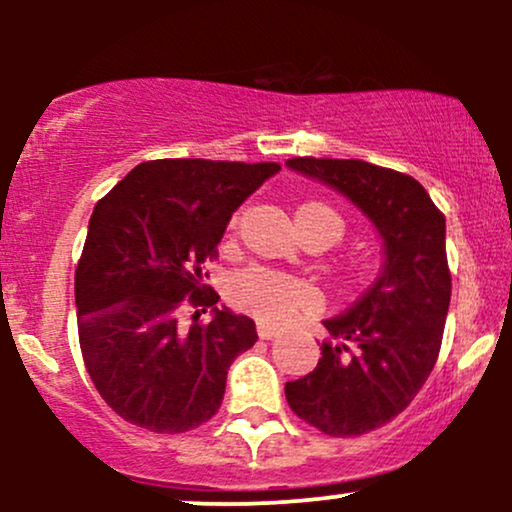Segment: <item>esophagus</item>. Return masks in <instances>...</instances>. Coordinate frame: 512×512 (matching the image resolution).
Segmentation results:
<instances>
[{
  "mask_svg": "<svg viewBox=\"0 0 512 512\" xmlns=\"http://www.w3.org/2000/svg\"><path fill=\"white\" fill-rule=\"evenodd\" d=\"M279 327H272V325H264V322H260V325H257V334H260V339H274V337H279Z\"/></svg>",
  "mask_w": 512,
  "mask_h": 512,
  "instance_id": "34e87169",
  "label": "esophagus"
}]
</instances>
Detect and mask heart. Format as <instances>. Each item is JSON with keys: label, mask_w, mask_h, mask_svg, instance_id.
I'll return each instance as SVG.
<instances>
[{"label": "heart", "mask_w": 512, "mask_h": 512, "mask_svg": "<svg viewBox=\"0 0 512 512\" xmlns=\"http://www.w3.org/2000/svg\"><path fill=\"white\" fill-rule=\"evenodd\" d=\"M296 219L327 223L337 238L342 233V219L325 204H303ZM231 298L240 308L274 325L289 322L303 313H313L322 301L320 291L310 281L264 267H248L233 276Z\"/></svg>", "instance_id": "1"}]
</instances>
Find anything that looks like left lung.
I'll return each instance as SVG.
<instances>
[{
    "label": "left lung",
    "instance_id": "obj_1",
    "mask_svg": "<svg viewBox=\"0 0 512 512\" xmlns=\"http://www.w3.org/2000/svg\"><path fill=\"white\" fill-rule=\"evenodd\" d=\"M286 166L344 195L383 240V269L358 301L325 320L313 373L286 383L293 414L327 436L380 428L431 375L450 305L445 216L411 175L358 158H291Z\"/></svg>",
    "mask_w": 512,
    "mask_h": 512
}]
</instances>
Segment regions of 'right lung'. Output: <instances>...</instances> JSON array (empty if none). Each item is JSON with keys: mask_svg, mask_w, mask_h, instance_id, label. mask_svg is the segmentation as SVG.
Here are the masks:
<instances>
[{"mask_svg": "<svg viewBox=\"0 0 512 512\" xmlns=\"http://www.w3.org/2000/svg\"><path fill=\"white\" fill-rule=\"evenodd\" d=\"M279 163L161 158L139 163L88 221L74 276L79 344L108 407L154 433H185L216 414L226 375L257 342L255 322L202 284L233 211ZM212 308L182 331L184 298Z\"/></svg>", "mask_w": 512, "mask_h": 512, "instance_id": "right-lung-1", "label": "right lung"}]
</instances>
